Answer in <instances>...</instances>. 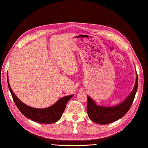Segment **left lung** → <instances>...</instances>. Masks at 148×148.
<instances>
[{
	"mask_svg": "<svg viewBox=\"0 0 148 148\" xmlns=\"http://www.w3.org/2000/svg\"><path fill=\"white\" fill-rule=\"evenodd\" d=\"M138 79L136 75L134 88L128 98L119 105L113 107H104L97 106L94 101L87 96V111L89 119L99 124H107L119 120L128 112L133 103L138 89Z\"/></svg>",
	"mask_w": 148,
	"mask_h": 148,
	"instance_id": "left-lung-1",
	"label": "left lung"
}]
</instances>
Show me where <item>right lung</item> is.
Listing matches in <instances>:
<instances>
[{
  "label": "right lung",
  "instance_id": "right-lung-1",
  "mask_svg": "<svg viewBox=\"0 0 148 148\" xmlns=\"http://www.w3.org/2000/svg\"><path fill=\"white\" fill-rule=\"evenodd\" d=\"M7 81L13 101L20 112L28 119L40 124H52L58 121L64 112L67 102L73 96V95H69L61 98L50 107L41 109L32 108L24 104L18 99L11 89L8 83V79H7Z\"/></svg>",
  "mask_w": 148,
  "mask_h": 148
}]
</instances>
